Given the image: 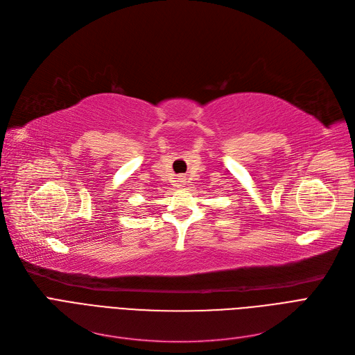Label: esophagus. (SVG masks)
I'll use <instances>...</instances> for the list:
<instances>
[{
  "label": "esophagus",
  "mask_w": 355,
  "mask_h": 355,
  "mask_svg": "<svg viewBox=\"0 0 355 355\" xmlns=\"http://www.w3.org/2000/svg\"><path fill=\"white\" fill-rule=\"evenodd\" d=\"M181 181H182V182H184V180H181Z\"/></svg>",
  "instance_id": "esophagus-1"
}]
</instances>
